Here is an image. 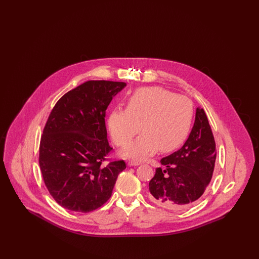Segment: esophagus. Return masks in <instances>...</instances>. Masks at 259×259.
Returning a JSON list of instances; mask_svg holds the SVG:
<instances>
[{
  "mask_svg": "<svg viewBox=\"0 0 259 259\" xmlns=\"http://www.w3.org/2000/svg\"><path fill=\"white\" fill-rule=\"evenodd\" d=\"M141 164H142L141 161L129 160V162H128V165H129V166H139V165H141Z\"/></svg>",
  "mask_w": 259,
  "mask_h": 259,
  "instance_id": "1",
  "label": "esophagus"
}]
</instances>
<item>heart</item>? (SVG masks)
Wrapping results in <instances>:
<instances>
[{
	"instance_id": "1",
	"label": "heart",
	"mask_w": 259,
	"mask_h": 259,
	"mask_svg": "<svg viewBox=\"0 0 259 259\" xmlns=\"http://www.w3.org/2000/svg\"><path fill=\"white\" fill-rule=\"evenodd\" d=\"M194 114L192 102L159 87L137 89L126 109L110 113L108 126L114 144L127 146L142 129L144 133L121 151L124 157L145 159L159 148L163 152L180 147L189 134Z\"/></svg>"
}]
</instances>
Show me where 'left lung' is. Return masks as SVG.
<instances>
[{
  "label": "left lung",
  "instance_id": "left-lung-1",
  "mask_svg": "<svg viewBox=\"0 0 259 259\" xmlns=\"http://www.w3.org/2000/svg\"><path fill=\"white\" fill-rule=\"evenodd\" d=\"M217 158L215 142L208 117L197 108L195 121L185 145L162 158L149 182L148 197L168 209H185L203 195L209 184Z\"/></svg>",
  "mask_w": 259,
  "mask_h": 259
}]
</instances>
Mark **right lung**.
<instances>
[{
    "label": "right lung",
    "instance_id": "obj_1",
    "mask_svg": "<svg viewBox=\"0 0 259 259\" xmlns=\"http://www.w3.org/2000/svg\"><path fill=\"white\" fill-rule=\"evenodd\" d=\"M125 82L89 80L63 95L50 112L39 144V167L50 195L65 209L89 212L111 196L123 160L102 163L112 148L106 110Z\"/></svg>",
    "mask_w": 259,
    "mask_h": 259
}]
</instances>
